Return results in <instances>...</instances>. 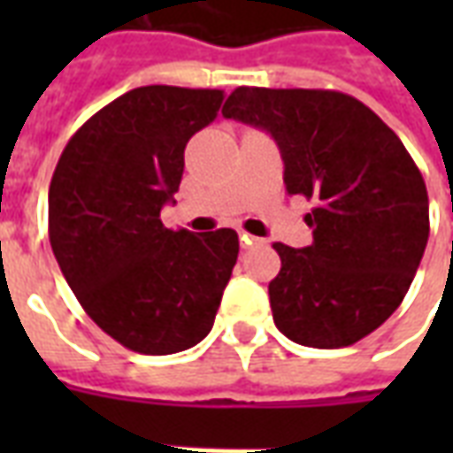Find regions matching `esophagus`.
I'll use <instances>...</instances> for the list:
<instances>
[{
  "label": "esophagus",
  "instance_id": "1",
  "mask_svg": "<svg viewBox=\"0 0 453 453\" xmlns=\"http://www.w3.org/2000/svg\"><path fill=\"white\" fill-rule=\"evenodd\" d=\"M240 242H242V247H252V245H259L262 240L255 235H250V233H240Z\"/></svg>",
  "mask_w": 453,
  "mask_h": 453
}]
</instances>
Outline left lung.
<instances>
[{
    "instance_id": "obj_1",
    "label": "left lung",
    "mask_w": 453,
    "mask_h": 453,
    "mask_svg": "<svg viewBox=\"0 0 453 453\" xmlns=\"http://www.w3.org/2000/svg\"><path fill=\"white\" fill-rule=\"evenodd\" d=\"M226 119L266 130L281 150L288 194L313 198V242H274L276 327L296 344L349 347L388 320L429 237L425 179L383 120L333 89L237 87Z\"/></svg>"
}]
</instances>
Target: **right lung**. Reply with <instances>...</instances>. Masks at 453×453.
<instances>
[{
    "label": "right lung",
    "mask_w": 453,
    "mask_h": 453,
    "mask_svg": "<svg viewBox=\"0 0 453 453\" xmlns=\"http://www.w3.org/2000/svg\"><path fill=\"white\" fill-rule=\"evenodd\" d=\"M220 89H130L74 133L48 191V235L87 315L140 354L203 340L240 242L220 227L194 235L159 220L184 174V148L216 120Z\"/></svg>",
    "instance_id": "1"
}]
</instances>
